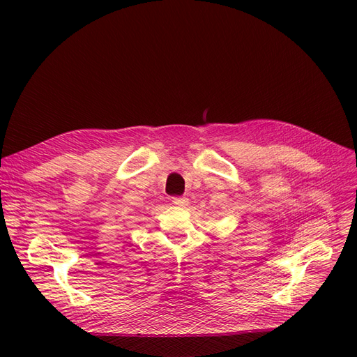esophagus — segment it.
<instances>
[{
	"label": "esophagus",
	"instance_id": "1",
	"mask_svg": "<svg viewBox=\"0 0 357 357\" xmlns=\"http://www.w3.org/2000/svg\"><path fill=\"white\" fill-rule=\"evenodd\" d=\"M172 202H174L176 205H178V207H188V205H189V199L188 198H181V197L172 198Z\"/></svg>",
	"mask_w": 357,
	"mask_h": 357
}]
</instances>
